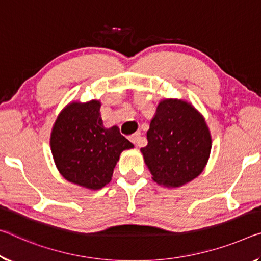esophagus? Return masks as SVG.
Here are the masks:
<instances>
[{"label": "esophagus", "mask_w": 261, "mask_h": 261, "mask_svg": "<svg viewBox=\"0 0 261 261\" xmlns=\"http://www.w3.org/2000/svg\"><path fill=\"white\" fill-rule=\"evenodd\" d=\"M130 140L135 144L136 146H144V139L140 136V132H136V134L130 136Z\"/></svg>", "instance_id": "1"}]
</instances>
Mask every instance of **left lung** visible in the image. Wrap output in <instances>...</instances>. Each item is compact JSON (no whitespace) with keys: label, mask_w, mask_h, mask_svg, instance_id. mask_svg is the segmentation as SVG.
I'll list each match as a JSON object with an SVG mask.
<instances>
[{"label":"left lung","mask_w":261,"mask_h":261,"mask_svg":"<svg viewBox=\"0 0 261 261\" xmlns=\"http://www.w3.org/2000/svg\"><path fill=\"white\" fill-rule=\"evenodd\" d=\"M146 136L140 152L156 184L177 188L203 172L213 139L203 115L190 102L161 100Z\"/></svg>","instance_id":"left-lung-1"}]
</instances>
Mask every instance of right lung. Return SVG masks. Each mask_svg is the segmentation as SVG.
<instances>
[{
    "mask_svg": "<svg viewBox=\"0 0 261 261\" xmlns=\"http://www.w3.org/2000/svg\"><path fill=\"white\" fill-rule=\"evenodd\" d=\"M100 108L98 100L68 103L58 115L49 138L60 174L89 190L109 184L121 153L134 148L117 125L105 126Z\"/></svg>",
    "mask_w": 261,
    "mask_h": 261,
    "instance_id": "add662e5",
    "label": "right lung"
}]
</instances>
